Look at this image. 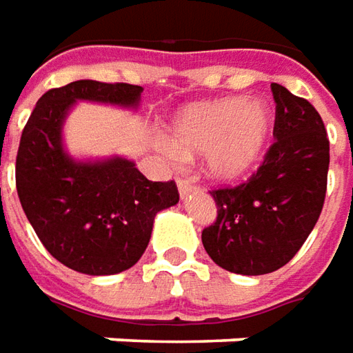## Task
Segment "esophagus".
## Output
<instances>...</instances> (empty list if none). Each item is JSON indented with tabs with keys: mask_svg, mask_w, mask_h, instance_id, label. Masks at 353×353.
Returning a JSON list of instances; mask_svg holds the SVG:
<instances>
[{
	"mask_svg": "<svg viewBox=\"0 0 353 353\" xmlns=\"http://www.w3.org/2000/svg\"><path fill=\"white\" fill-rule=\"evenodd\" d=\"M194 192V182L188 181V179H179V194H181V198H188V194Z\"/></svg>",
	"mask_w": 353,
	"mask_h": 353,
	"instance_id": "esophagus-1",
	"label": "esophagus"
}]
</instances>
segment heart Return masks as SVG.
Instances as JSON below:
<instances>
[{"mask_svg": "<svg viewBox=\"0 0 353 353\" xmlns=\"http://www.w3.org/2000/svg\"><path fill=\"white\" fill-rule=\"evenodd\" d=\"M271 136L273 115L263 99L234 96L198 101L174 113L161 148L171 157L205 153L209 176L234 182L261 163Z\"/></svg>", "mask_w": 353, "mask_h": 353, "instance_id": "b5f03b06", "label": "heart"}]
</instances>
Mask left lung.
<instances>
[{"label": "left lung", "mask_w": 353, "mask_h": 353, "mask_svg": "<svg viewBox=\"0 0 353 353\" xmlns=\"http://www.w3.org/2000/svg\"><path fill=\"white\" fill-rule=\"evenodd\" d=\"M274 142L263 165L236 188L211 192L217 221L203 228L209 257L230 273H273L307 240L327 194L329 138L307 99L271 84Z\"/></svg>", "instance_id": "obj_1"}]
</instances>
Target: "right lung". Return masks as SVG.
I'll return each mask as SVG.
<instances>
[{
	"instance_id": "1",
	"label": "right lung",
	"mask_w": 353,
	"mask_h": 353,
	"mask_svg": "<svg viewBox=\"0 0 353 353\" xmlns=\"http://www.w3.org/2000/svg\"><path fill=\"white\" fill-rule=\"evenodd\" d=\"M142 90L77 80L46 92L24 126L14 167L19 200L46 250L72 271L101 276L130 269L150 244L155 215L179 203L172 181H148L121 155L74 159L63 144L77 101L138 109Z\"/></svg>"
}]
</instances>
